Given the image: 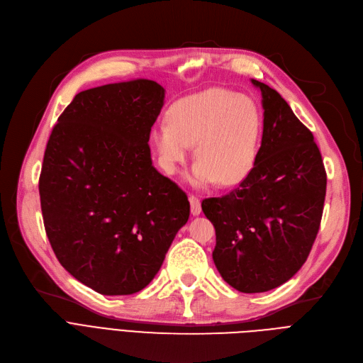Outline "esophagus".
Instances as JSON below:
<instances>
[{
	"label": "esophagus",
	"instance_id": "obj_1",
	"mask_svg": "<svg viewBox=\"0 0 363 363\" xmlns=\"http://www.w3.org/2000/svg\"><path fill=\"white\" fill-rule=\"evenodd\" d=\"M189 204H191V215L199 216L201 213V203L196 196H189Z\"/></svg>",
	"mask_w": 363,
	"mask_h": 363
}]
</instances>
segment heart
Wrapping results in <instances>:
<instances>
[{
	"label": "heart",
	"instance_id": "obj_1",
	"mask_svg": "<svg viewBox=\"0 0 363 363\" xmlns=\"http://www.w3.org/2000/svg\"><path fill=\"white\" fill-rule=\"evenodd\" d=\"M263 119L247 95L212 88L179 100L167 111L166 123L152 130V141L167 174H175L196 144L189 181L196 186L215 182L234 185L255 167Z\"/></svg>",
	"mask_w": 363,
	"mask_h": 363
}]
</instances>
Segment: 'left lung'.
Returning <instances> with one entry per match:
<instances>
[{
  "label": "left lung",
  "instance_id": "8db88e82",
  "mask_svg": "<svg viewBox=\"0 0 363 363\" xmlns=\"http://www.w3.org/2000/svg\"><path fill=\"white\" fill-rule=\"evenodd\" d=\"M263 135L255 167L230 194L201 201L216 230L213 262L241 293H263L306 262L322 219L327 174L312 132L263 82Z\"/></svg>",
  "mask_w": 363,
  "mask_h": 363
}]
</instances>
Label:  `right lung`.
<instances>
[{"label": "right lung", "mask_w": 363, "mask_h": 363, "mask_svg": "<svg viewBox=\"0 0 363 363\" xmlns=\"http://www.w3.org/2000/svg\"><path fill=\"white\" fill-rule=\"evenodd\" d=\"M163 101V86L148 79L82 91L45 148L47 237L63 268L104 296L145 289L189 218L186 194L151 162L150 132Z\"/></svg>", "instance_id": "1"}]
</instances>
